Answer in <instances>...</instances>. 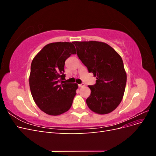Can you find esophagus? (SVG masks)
<instances>
[{
	"instance_id": "1",
	"label": "esophagus",
	"mask_w": 156,
	"mask_h": 156,
	"mask_svg": "<svg viewBox=\"0 0 156 156\" xmlns=\"http://www.w3.org/2000/svg\"><path fill=\"white\" fill-rule=\"evenodd\" d=\"M79 88H81V87H84V83H82V84H79Z\"/></svg>"
}]
</instances>
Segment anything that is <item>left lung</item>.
Returning a JSON list of instances; mask_svg holds the SVG:
<instances>
[{
	"instance_id": "left-lung-1",
	"label": "left lung",
	"mask_w": 156,
	"mask_h": 156,
	"mask_svg": "<svg viewBox=\"0 0 156 156\" xmlns=\"http://www.w3.org/2000/svg\"><path fill=\"white\" fill-rule=\"evenodd\" d=\"M79 58L96 77L86 102L90 109L105 115L119 105L124 96L127 75L123 60L110 45L101 41H73Z\"/></svg>"
}]
</instances>
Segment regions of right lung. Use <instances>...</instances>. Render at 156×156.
<instances>
[{"mask_svg":"<svg viewBox=\"0 0 156 156\" xmlns=\"http://www.w3.org/2000/svg\"><path fill=\"white\" fill-rule=\"evenodd\" d=\"M76 50L71 42H55L44 47L33 58L29 76L32 96L46 114L58 116L72 107L78 84L60 83L65 78V61Z\"/></svg>","mask_w":156,"mask_h":156,"instance_id":"obj_1","label":"right lung"}]
</instances>
